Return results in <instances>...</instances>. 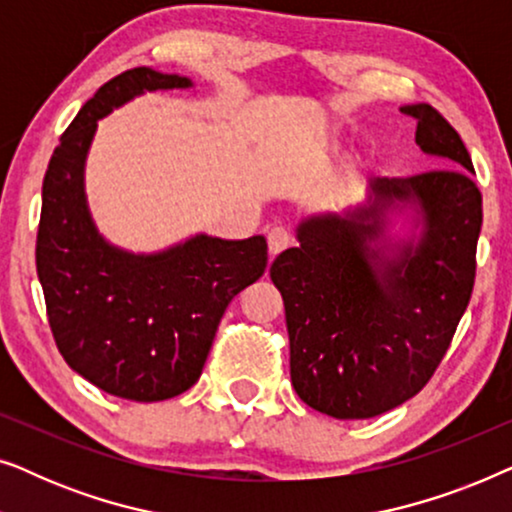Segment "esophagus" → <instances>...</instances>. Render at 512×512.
I'll return each mask as SVG.
<instances>
[{"instance_id": "esophagus-1", "label": "esophagus", "mask_w": 512, "mask_h": 512, "mask_svg": "<svg viewBox=\"0 0 512 512\" xmlns=\"http://www.w3.org/2000/svg\"><path fill=\"white\" fill-rule=\"evenodd\" d=\"M291 244H293V237L286 228H272L268 233V249L272 256L282 254L284 249L291 247Z\"/></svg>"}]
</instances>
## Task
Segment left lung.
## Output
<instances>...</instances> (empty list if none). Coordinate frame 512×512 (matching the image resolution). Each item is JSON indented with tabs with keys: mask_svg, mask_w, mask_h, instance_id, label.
<instances>
[{
	"mask_svg": "<svg viewBox=\"0 0 512 512\" xmlns=\"http://www.w3.org/2000/svg\"><path fill=\"white\" fill-rule=\"evenodd\" d=\"M401 111L417 121L419 149L445 167L373 177L366 205L305 219L298 247L270 265L284 298L293 389L335 419L377 417L419 394L473 293L482 195L471 156L431 104ZM401 206L418 212L423 233L380 243L388 212Z\"/></svg>",
	"mask_w": 512,
	"mask_h": 512,
	"instance_id": "1",
	"label": "left lung"
}]
</instances>
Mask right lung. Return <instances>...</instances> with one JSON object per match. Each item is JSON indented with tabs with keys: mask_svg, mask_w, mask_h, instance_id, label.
<instances>
[{
	"mask_svg": "<svg viewBox=\"0 0 512 512\" xmlns=\"http://www.w3.org/2000/svg\"><path fill=\"white\" fill-rule=\"evenodd\" d=\"M191 79L135 67L104 83L55 146L41 188L37 275L67 366L95 387L153 403L184 394L202 373L230 300L268 265L263 235H195L160 254H130L90 219L83 165L97 121L144 90Z\"/></svg>",
	"mask_w": 512,
	"mask_h": 512,
	"instance_id": "obj_1",
	"label": "right lung"
}]
</instances>
